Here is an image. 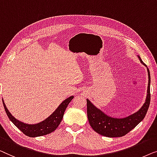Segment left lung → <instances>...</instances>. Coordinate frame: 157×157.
I'll list each match as a JSON object with an SVG mask.
<instances>
[{
    "label": "left lung",
    "mask_w": 157,
    "mask_h": 157,
    "mask_svg": "<svg viewBox=\"0 0 157 157\" xmlns=\"http://www.w3.org/2000/svg\"><path fill=\"white\" fill-rule=\"evenodd\" d=\"M141 63L147 67L143 63L141 57L137 56ZM149 82H148L147 94L145 102L142 107L135 113L123 118H114L109 117L96 107L91 101L87 99L88 121L92 129L97 133L107 137H120L124 136L134 129L139 123L142 122L147 114L150 104V72L147 68Z\"/></svg>",
    "instance_id": "1"
}]
</instances>
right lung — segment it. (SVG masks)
<instances>
[{
  "instance_id": "add662e5",
  "label": "right lung",
  "mask_w": 157,
  "mask_h": 157,
  "mask_svg": "<svg viewBox=\"0 0 157 157\" xmlns=\"http://www.w3.org/2000/svg\"><path fill=\"white\" fill-rule=\"evenodd\" d=\"M73 98L74 96H71L70 98L65 99L58 106V107L55 110L53 113L50 114L48 118H46L45 120L42 121L40 122L33 124H25L16 120L10 113L9 110L7 109L3 101V103L4 109H5V111L8 117H9L10 120L21 132H23V133L25 134L26 136H30V137H36V136H40L50 134L57 129L59 124H60L62 120H63L64 112H65L66 108H67V105H69V103L71 101Z\"/></svg>"
}]
</instances>
